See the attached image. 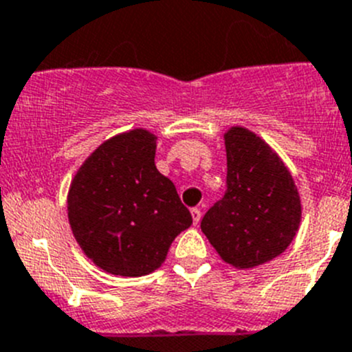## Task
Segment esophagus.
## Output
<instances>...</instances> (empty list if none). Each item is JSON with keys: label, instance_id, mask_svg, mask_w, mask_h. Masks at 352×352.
<instances>
[{"label": "esophagus", "instance_id": "34e87169", "mask_svg": "<svg viewBox=\"0 0 352 352\" xmlns=\"http://www.w3.org/2000/svg\"><path fill=\"white\" fill-rule=\"evenodd\" d=\"M191 217H192V223L198 224L199 219H201V210H199V208H191Z\"/></svg>", "mask_w": 352, "mask_h": 352}]
</instances>
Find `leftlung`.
<instances>
[{
	"label": "left lung",
	"instance_id": "1",
	"mask_svg": "<svg viewBox=\"0 0 352 352\" xmlns=\"http://www.w3.org/2000/svg\"><path fill=\"white\" fill-rule=\"evenodd\" d=\"M226 195L201 219V231L231 267L247 270L286 251L302 221V199L284 161L251 129L224 133Z\"/></svg>",
	"mask_w": 352,
	"mask_h": 352
}]
</instances>
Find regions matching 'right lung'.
<instances>
[{
  "instance_id": "right-lung-1",
  "label": "right lung",
  "mask_w": 352,
  "mask_h": 352,
  "mask_svg": "<svg viewBox=\"0 0 352 352\" xmlns=\"http://www.w3.org/2000/svg\"><path fill=\"white\" fill-rule=\"evenodd\" d=\"M156 140L144 128L119 133L94 148L69 184L75 240L107 274H153L175 236L192 224L172 180L157 172Z\"/></svg>"
}]
</instances>
